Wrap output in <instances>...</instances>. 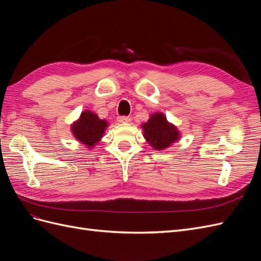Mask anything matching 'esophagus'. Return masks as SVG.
<instances>
[{"label":"esophagus","instance_id":"esophagus-1","mask_svg":"<svg viewBox=\"0 0 261 261\" xmlns=\"http://www.w3.org/2000/svg\"><path fill=\"white\" fill-rule=\"evenodd\" d=\"M132 118L129 116H118L117 121L120 123H129Z\"/></svg>","mask_w":261,"mask_h":261}]
</instances>
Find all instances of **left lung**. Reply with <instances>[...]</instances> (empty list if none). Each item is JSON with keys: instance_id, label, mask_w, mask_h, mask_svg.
I'll list each match as a JSON object with an SVG mask.
<instances>
[{"instance_id": "obj_1", "label": "left lung", "mask_w": 261, "mask_h": 261, "mask_svg": "<svg viewBox=\"0 0 261 261\" xmlns=\"http://www.w3.org/2000/svg\"><path fill=\"white\" fill-rule=\"evenodd\" d=\"M144 136L148 144L155 150H162L170 147L178 140L179 132L174 125L167 121L162 113L150 115L147 123H144Z\"/></svg>"}]
</instances>
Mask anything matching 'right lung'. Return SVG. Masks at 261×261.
I'll return each instance as SVG.
<instances>
[{
    "instance_id": "right-lung-1",
    "label": "right lung",
    "mask_w": 261,
    "mask_h": 261,
    "mask_svg": "<svg viewBox=\"0 0 261 261\" xmlns=\"http://www.w3.org/2000/svg\"><path fill=\"white\" fill-rule=\"evenodd\" d=\"M108 123L91 111H84L80 120L72 125L73 135L87 147H93L102 138Z\"/></svg>"
}]
</instances>
